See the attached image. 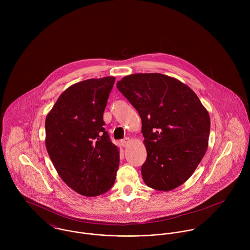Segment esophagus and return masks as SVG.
<instances>
[{"label":"esophagus","instance_id":"obj_1","mask_svg":"<svg viewBox=\"0 0 250 250\" xmlns=\"http://www.w3.org/2000/svg\"><path fill=\"white\" fill-rule=\"evenodd\" d=\"M129 143H130V139L129 138H125V139L121 140V145L124 146V147L127 146Z\"/></svg>","mask_w":250,"mask_h":250}]
</instances>
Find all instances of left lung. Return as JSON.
<instances>
[{
  "label": "left lung",
  "instance_id": "left-lung-1",
  "mask_svg": "<svg viewBox=\"0 0 250 250\" xmlns=\"http://www.w3.org/2000/svg\"><path fill=\"white\" fill-rule=\"evenodd\" d=\"M116 87L142 118L147 158L144 183L171 190L194 172L208 147L210 116L197 95L178 80L160 73L133 74Z\"/></svg>",
  "mask_w": 250,
  "mask_h": 250
}]
</instances>
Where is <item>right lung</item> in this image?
Here are the masks:
<instances>
[{"mask_svg": "<svg viewBox=\"0 0 250 250\" xmlns=\"http://www.w3.org/2000/svg\"><path fill=\"white\" fill-rule=\"evenodd\" d=\"M115 78L88 79L63 91L45 120L46 148L61 178L84 196L105 193L114 184L119 151L103 113Z\"/></svg>", "mask_w": 250, "mask_h": 250, "instance_id": "add662e5", "label": "right lung"}]
</instances>
